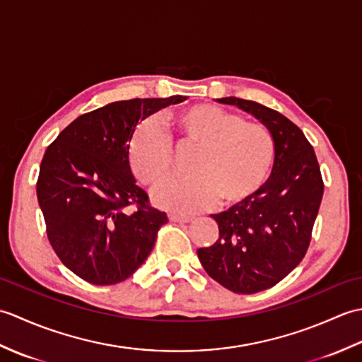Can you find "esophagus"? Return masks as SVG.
<instances>
[{"label": "esophagus", "mask_w": 362, "mask_h": 362, "mask_svg": "<svg viewBox=\"0 0 362 362\" xmlns=\"http://www.w3.org/2000/svg\"><path fill=\"white\" fill-rule=\"evenodd\" d=\"M169 221L171 222H180V224H188V222L193 221L189 216H180V214H169Z\"/></svg>", "instance_id": "1"}]
</instances>
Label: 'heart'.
I'll list each match as a JSON object with an SVG mask.
<instances>
[{
    "instance_id": "1",
    "label": "heart",
    "mask_w": 362,
    "mask_h": 362,
    "mask_svg": "<svg viewBox=\"0 0 362 362\" xmlns=\"http://www.w3.org/2000/svg\"><path fill=\"white\" fill-rule=\"evenodd\" d=\"M179 148L197 149L189 171L194 175L161 185L158 205L199 211L240 205L264 185L275 158V140L263 122L211 104H194L166 118ZM129 163L138 182L157 187L173 174V146L151 122L138 126L129 144Z\"/></svg>"
}]
</instances>
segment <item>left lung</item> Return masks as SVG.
Here are the masks:
<instances>
[{
  "label": "left lung",
  "instance_id": "1",
  "mask_svg": "<svg viewBox=\"0 0 362 362\" xmlns=\"http://www.w3.org/2000/svg\"><path fill=\"white\" fill-rule=\"evenodd\" d=\"M252 113L275 140L272 174L247 201L219 213V238L197 250L213 280L236 294L275 286L300 264L310 247L324 196V180L311 143L286 117L241 98L218 99Z\"/></svg>",
  "mask_w": 362,
  "mask_h": 362
}]
</instances>
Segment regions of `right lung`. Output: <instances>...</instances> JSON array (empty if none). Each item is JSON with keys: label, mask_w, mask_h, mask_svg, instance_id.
<instances>
[{"label": "right lung", "mask_w": 362, "mask_h": 362, "mask_svg": "<svg viewBox=\"0 0 362 362\" xmlns=\"http://www.w3.org/2000/svg\"><path fill=\"white\" fill-rule=\"evenodd\" d=\"M185 99L107 104L76 118L46 148L37 179L46 235L82 280L98 286L124 281L153 249L168 216L135 185L129 144L138 121Z\"/></svg>", "instance_id": "add662e5"}]
</instances>
